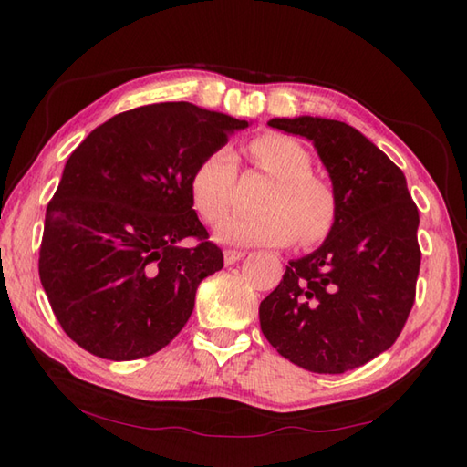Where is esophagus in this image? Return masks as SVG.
<instances>
[{
	"label": "esophagus",
	"mask_w": 467,
	"mask_h": 467,
	"mask_svg": "<svg viewBox=\"0 0 467 467\" xmlns=\"http://www.w3.org/2000/svg\"><path fill=\"white\" fill-rule=\"evenodd\" d=\"M244 256L243 251H224V265H234L239 263Z\"/></svg>",
	"instance_id": "obj_1"
}]
</instances>
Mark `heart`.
Wrapping results in <instances>:
<instances>
[{"instance_id":"1","label":"heart","mask_w":467,"mask_h":467,"mask_svg":"<svg viewBox=\"0 0 467 467\" xmlns=\"http://www.w3.org/2000/svg\"><path fill=\"white\" fill-rule=\"evenodd\" d=\"M253 162L276 178L263 204L265 214L233 218L218 228L216 239L231 244H315L331 233L337 221V194L315 176L309 150L285 134H265L249 144ZM239 164L233 150L218 148L196 166L191 181L194 208L206 223L221 224L236 202Z\"/></svg>"}]
</instances>
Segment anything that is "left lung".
Listing matches in <instances>:
<instances>
[{
	"instance_id": "1",
	"label": "left lung",
	"mask_w": 467,
	"mask_h": 467,
	"mask_svg": "<svg viewBox=\"0 0 467 467\" xmlns=\"http://www.w3.org/2000/svg\"><path fill=\"white\" fill-rule=\"evenodd\" d=\"M311 140L337 194V221L319 249L289 261L259 306L261 329L285 359L345 373L389 349L415 301L420 213L405 176L353 126L327 118H273Z\"/></svg>"
}]
</instances>
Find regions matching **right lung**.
<instances>
[{
	"mask_svg": "<svg viewBox=\"0 0 467 467\" xmlns=\"http://www.w3.org/2000/svg\"><path fill=\"white\" fill-rule=\"evenodd\" d=\"M246 126L188 102L150 104L98 126L67 158L46 211L39 281L82 349L132 361L182 331L198 285L223 269L192 208V174ZM188 235L202 243L184 250Z\"/></svg>",
	"mask_w": 467,
	"mask_h": 467,
	"instance_id": "1",
	"label": "right lung"
}]
</instances>
